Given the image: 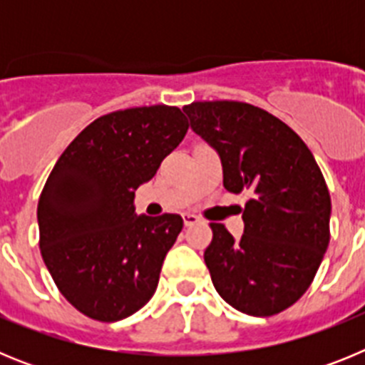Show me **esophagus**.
I'll return each instance as SVG.
<instances>
[{
	"mask_svg": "<svg viewBox=\"0 0 365 365\" xmlns=\"http://www.w3.org/2000/svg\"><path fill=\"white\" fill-rule=\"evenodd\" d=\"M182 219H185V225L186 227H192V225H197L201 219L197 217L195 214H182Z\"/></svg>",
	"mask_w": 365,
	"mask_h": 365,
	"instance_id": "1",
	"label": "esophagus"
}]
</instances>
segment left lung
<instances>
[{
    "instance_id": "8db88e82",
    "label": "left lung",
    "mask_w": 365,
    "mask_h": 365,
    "mask_svg": "<svg viewBox=\"0 0 365 365\" xmlns=\"http://www.w3.org/2000/svg\"><path fill=\"white\" fill-rule=\"evenodd\" d=\"M182 111L221 157L225 188L250 195L241 240L210 222L205 263L215 291L245 314H278L305 294L331 240L322 170L307 144L265 109L214 100Z\"/></svg>"
}]
</instances>
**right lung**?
<instances>
[{
    "instance_id": "1",
    "label": "right lung",
    "mask_w": 365,
    "mask_h": 365,
    "mask_svg": "<svg viewBox=\"0 0 365 365\" xmlns=\"http://www.w3.org/2000/svg\"><path fill=\"white\" fill-rule=\"evenodd\" d=\"M175 106L96 118L66 148L38 201L40 252L58 291L82 314L124 320L143 309L182 217L135 214V190L188 131Z\"/></svg>"
}]
</instances>
